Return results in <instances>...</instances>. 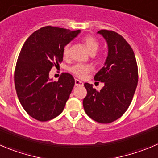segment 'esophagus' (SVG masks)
Wrapping results in <instances>:
<instances>
[{"instance_id": "1", "label": "esophagus", "mask_w": 158, "mask_h": 158, "mask_svg": "<svg viewBox=\"0 0 158 158\" xmlns=\"http://www.w3.org/2000/svg\"><path fill=\"white\" fill-rule=\"evenodd\" d=\"M75 85H76V86H80V85H83V82L81 81L80 80H78V79H75Z\"/></svg>"}]
</instances>
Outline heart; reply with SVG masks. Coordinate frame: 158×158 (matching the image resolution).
I'll return each instance as SVG.
<instances>
[{
  "label": "heart",
  "mask_w": 158,
  "mask_h": 158,
  "mask_svg": "<svg viewBox=\"0 0 158 158\" xmlns=\"http://www.w3.org/2000/svg\"><path fill=\"white\" fill-rule=\"evenodd\" d=\"M83 41L86 46L87 49H88L91 53H95L98 49L99 43L97 40L92 36H85L83 39ZM63 56L64 58H67L70 56V44H67L63 49ZM93 69L92 66L88 65V64H77L73 65L70 68V71L79 78H84L90 71H91Z\"/></svg>",
  "instance_id": "1"
}]
</instances>
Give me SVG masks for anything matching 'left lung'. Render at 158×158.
<instances>
[{"label":"left lung","mask_w":158,"mask_h":158,"mask_svg":"<svg viewBox=\"0 0 158 158\" xmlns=\"http://www.w3.org/2000/svg\"><path fill=\"white\" fill-rule=\"evenodd\" d=\"M108 44L104 67L94 80L104 82L100 91L85 83L87 95L83 106L87 115L100 123H110L125 113L134 95L138 82V68L133 49L122 35L113 31L100 30Z\"/></svg>","instance_id":"obj_1"}]
</instances>
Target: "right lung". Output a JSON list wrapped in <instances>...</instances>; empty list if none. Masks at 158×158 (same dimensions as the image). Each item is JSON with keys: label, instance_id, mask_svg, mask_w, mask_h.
<instances>
[{"label": "right lung", "instance_id": "add662e5", "mask_svg": "<svg viewBox=\"0 0 158 158\" xmlns=\"http://www.w3.org/2000/svg\"><path fill=\"white\" fill-rule=\"evenodd\" d=\"M80 32L46 26L34 31L24 43L15 70V85L21 105L33 118L48 121L64 110L74 79L70 73H63L54 81L49 73L63 61L64 46Z\"/></svg>", "mask_w": 158, "mask_h": 158}]
</instances>
